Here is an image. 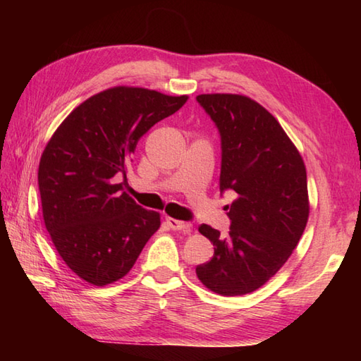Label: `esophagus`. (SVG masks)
Returning a JSON list of instances; mask_svg holds the SVG:
<instances>
[{
    "label": "esophagus",
    "instance_id": "obj_1",
    "mask_svg": "<svg viewBox=\"0 0 361 361\" xmlns=\"http://www.w3.org/2000/svg\"><path fill=\"white\" fill-rule=\"evenodd\" d=\"M166 221H167V225L173 229V231H181L185 234H189L190 229H192V225H190L189 221L176 220V219H172V217H167Z\"/></svg>",
    "mask_w": 361,
    "mask_h": 361
}]
</instances>
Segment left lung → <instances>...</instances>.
<instances>
[{
	"label": "left lung",
	"mask_w": 361,
	"mask_h": 361,
	"mask_svg": "<svg viewBox=\"0 0 361 361\" xmlns=\"http://www.w3.org/2000/svg\"><path fill=\"white\" fill-rule=\"evenodd\" d=\"M197 101L220 132V190L237 198L226 206V237L209 225L198 228L214 256L195 273L214 293L242 296L270 281L301 239L310 212L307 172L279 122L251 97L214 93Z\"/></svg>",
	"instance_id": "left-lung-1"
}]
</instances>
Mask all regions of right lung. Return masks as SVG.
Wrapping results in <instances>:
<instances>
[{"instance_id": "add662e5", "label": "right lung", "mask_w": 361, "mask_h": 361, "mask_svg": "<svg viewBox=\"0 0 361 361\" xmlns=\"http://www.w3.org/2000/svg\"><path fill=\"white\" fill-rule=\"evenodd\" d=\"M186 101L113 87L75 106L46 144L38 166L44 226L80 279L104 287L124 278L158 231L159 212L136 204L114 176H126L140 137Z\"/></svg>"}]
</instances>
